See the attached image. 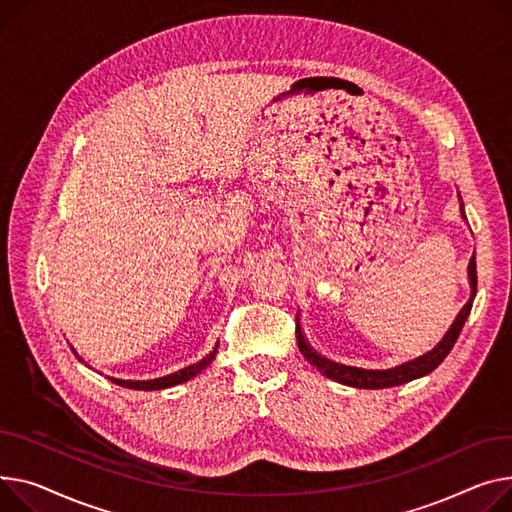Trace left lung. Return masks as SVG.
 I'll list each match as a JSON object with an SVG mask.
<instances>
[{"instance_id": "left-lung-1", "label": "left lung", "mask_w": 512, "mask_h": 512, "mask_svg": "<svg viewBox=\"0 0 512 512\" xmlns=\"http://www.w3.org/2000/svg\"><path fill=\"white\" fill-rule=\"evenodd\" d=\"M461 216L465 218L463 212V203H461ZM467 276H469V286H471V296L465 302L463 309L459 311V315L455 317L453 325L449 327V331L445 333V337L440 339V342L426 352L424 356L412 360V362H405L401 366L389 368V370H364V368H354V366H344V364H337L331 362L323 356H319L309 344H306V339L302 335L300 323H298V315H296V342H298V350L302 352V356L309 360L313 366L319 368L321 374H325L327 379L337 381L342 385L348 387H358V389H387V387H395V385H403V383H410L414 379L424 377V374L432 372L442 360L449 356V352L453 350L457 337L471 313V304L475 298V292H478V269H475V255L469 259V267H467Z\"/></svg>"}]
</instances>
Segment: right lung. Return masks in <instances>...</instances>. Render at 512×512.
<instances>
[{"mask_svg":"<svg viewBox=\"0 0 512 512\" xmlns=\"http://www.w3.org/2000/svg\"><path fill=\"white\" fill-rule=\"evenodd\" d=\"M218 346H220V344H216L214 350H212L206 358H201L199 362H195V364H191V366H185V368H181V370H177V372H173V374H166V377H158V379H152V381H123V379H113V377H109V379H111L115 385H119V387L138 389V391H158V389L175 387V385H181V383H185V381L197 377V374H199L203 368H208V366L212 364V360L216 358V354H218ZM74 354H76V352H74Z\"/></svg>","mask_w":512,"mask_h":512,"instance_id":"obj_1","label":"right lung"}]
</instances>
